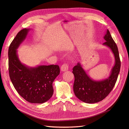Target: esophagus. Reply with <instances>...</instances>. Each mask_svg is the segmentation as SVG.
Listing matches in <instances>:
<instances>
[{"instance_id": "1", "label": "esophagus", "mask_w": 129, "mask_h": 129, "mask_svg": "<svg viewBox=\"0 0 129 129\" xmlns=\"http://www.w3.org/2000/svg\"><path fill=\"white\" fill-rule=\"evenodd\" d=\"M68 70V65L66 64H63L61 67V70L62 71H66Z\"/></svg>"}]
</instances>
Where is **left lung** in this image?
<instances>
[{
  "label": "left lung",
  "instance_id": "8db88e82",
  "mask_svg": "<svg viewBox=\"0 0 129 129\" xmlns=\"http://www.w3.org/2000/svg\"><path fill=\"white\" fill-rule=\"evenodd\" d=\"M104 39L106 42L103 45L111 49L115 58L114 65L107 78L100 81L91 79L80 62L73 68L72 73L75 76L73 91L80 100L86 103L93 104L104 100L113 89L119 73L120 61L118 48L108 29Z\"/></svg>",
  "mask_w": 129,
  "mask_h": 129
}]
</instances>
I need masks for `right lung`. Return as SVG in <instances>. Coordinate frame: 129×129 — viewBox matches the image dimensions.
Returning a JSON list of instances; mask_svg holds the SVG:
<instances>
[{
    "label": "right lung",
    "mask_w": 129,
    "mask_h": 129,
    "mask_svg": "<svg viewBox=\"0 0 129 129\" xmlns=\"http://www.w3.org/2000/svg\"><path fill=\"white\" fill-rule=\"evenodd\" d=\"M30 29L24 28L17 34L9 51V71L11 82L19 94L26 101L42 104L53 95L52 83L60 74L57 65L29 67L21 62L17 49L26 39Z\"/></svg>",
    "instance_id": "1"
}]
</instances>
